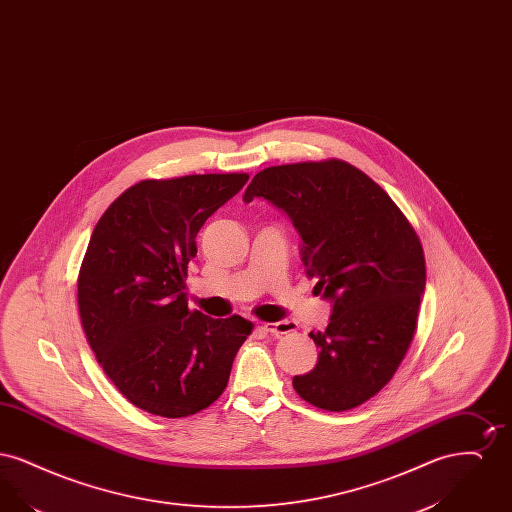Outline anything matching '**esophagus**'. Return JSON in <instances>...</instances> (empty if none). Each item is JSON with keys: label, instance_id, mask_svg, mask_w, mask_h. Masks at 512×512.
<instances>
[{"label": "esophagus", "instance_id": "1", "mask_svg": "<svg viewBox=\"0 0 512 512\" xmlns=\"http://www.w3.org/2000/svg\"><path fill=\"white\" fill-rule=\"evenodd\" d=\"M263 330L268 332L270 336H282V334H290L295 330V324L292 320H280V322H267L263 324Z\"/></svg>", "mask_w": 512, "mask_h": 512}]
</instances>
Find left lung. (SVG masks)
Instances as JSON below:
<instances>
[{
  "label": "left lung",
  "mask_w": 512,
  "mask_h": 512,
  "mask_svg": "<svg viewBox=\"0 0 512 512\" xmlns=\"http://www.w3.org/2000/svg\"><path fill=\"white\" fill-rule=\"evenodd\" d=\"M255 197L288 213L307 274L334 301L328 326L311 332L317 366L293 388L318 409H355L390 382L416 332L426 261L413 224L340 159L268 167L245 190V203Z\"/></svg>",
  "instance_id": "obj_1"
}]
</instances>
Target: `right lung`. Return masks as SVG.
Instances as JSON below:
<instances>
[{
    "label": "right lung",
    "instance_id": "add662e5",
    "mask_svg": "<svg viewBox=\"0 0 512 512\" xmlns=\"http://www.w3.org/2000/svg\"><path fill=\"white\" fill-rule=\"evenodd\" d=\"M249 174L142 180L98 220L78 272V313L99 365L122 395L155 416L215 403L253 322L188 307L195 236Z\"/></svg>",
    "mask_w": 512,
    "mask_h": 512
}]
</instances>
